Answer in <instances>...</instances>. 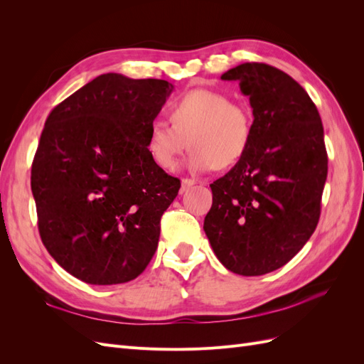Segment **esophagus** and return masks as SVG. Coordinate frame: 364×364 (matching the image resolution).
<instances>
[{
    "instance_id": "obj_1",
    "label": "esophagus",
    "mask_w": 364,
    "mask_h": 364,
    "mask_svg": "<svg viewBox=\"0 0 364 364\" xmlns=\"http://www.w3.org/2000/svg\"><path fill=\"white\" fill-rule=\"evenodd\" d=\"M194 183H196V182H194L193 179H182V185H181V193H185L186 190H190Z\"/></svg>"
}]
</instances>
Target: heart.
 I'll use <instances>...</instances> for the list:
<instances>
[{
    "mask_svg": "<svg viewBox=\"0 0 364 364\" xmlns=\"http://www.w3.org/2000/svg\"><path fill=\"white\" fill-rule=\"evenodd\" d=\"M170 123L150 124L146 149L162 170H174L190 147L193 171L226 168L246 155L253 135V117L247 105L229 100L223 92L193 90L170 106Z\"/></svg>",
    "mask_w": 364,
    "mask_h": 364,
    "instance_id": "obj_1",
    "label": "heart"
}]
</instances>
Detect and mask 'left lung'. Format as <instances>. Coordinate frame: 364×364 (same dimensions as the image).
I'll return each mask as SVG.
<instances>
[{"instance_id":"left-lung-1","label":"left lung","mask_w":364,"mask_h":364,"mask_svg":"<svg viewBox=\"0 0 364 364\" xmlns=\"http://www.w3.org/2000/svg\"><path fill=\"white\" fill-rule=\"evenodd\" d=\"M237 80L253 114L252 142L235 167L211 183L203 229L218 261L243 277L287 264L321 217L328 156L321 115L289 74L266 63H241Z\"/></svg>"}]
</instances>
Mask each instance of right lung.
Returning a JSON list of instances; mask_svg holds the SVG:
<instances>
[{
    "instance_id": "1",
    "label": "right lung",
    "mask_w": 364,
    "mask_h": 364,
    "mask_svg": "<svg viewBox=\"0 0 364 364\" xmlns=\"http://www.w3.org/2000/svg\"><path fill=\"white\" fill-rule=\"evenodd\" d=\"M173 87L107 73L48 115L31 193L43 246L77 279L123 284L155 255L161 217L181 181L151 161L146 142Z\"/></svg>"
}]
</instances>
